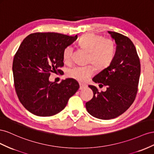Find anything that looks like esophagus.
<instances>
[{
	"label": "esophagus",
	"mask_w": 154,
	"mask_h": 154,
	"mask_svg": "<svg viewBox=\"0 0 154 154\" xmlns=\"http://www.w3.org/2000/svg\"><path fill=\"white\" fill-rule=\"evenodd\" d=\"M86 87H87V86H86V85L80 84V88H79V90H83V89H85V88H86Z\"/></svg>",
	"instance_id": "34e87169"
}]
</instances>
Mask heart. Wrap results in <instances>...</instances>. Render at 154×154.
<instances>
[{"label": "heart", "instance_id": "heart-1", "mask_svg": "<svg viewBox=\"0 0 154 154\" xmlns=\"http://www.w3.org/2000/svg\"><path fill=\"white\" fill-rule=\"evenodd\" d=\"M79 45L85 50L89 52L88 62L95 66L102 69L106 68L112 61L116 51L114 41L112 38H103V36L94 33H88L82 35L79 40ZM73 55V47L68 46L63 53L65 63H69ZM94 72L92 66H75L67 70V75L79 82H84L87 81Z\"/></svg>", "mask_w": 154, "mask_h": 154}]
</instances>
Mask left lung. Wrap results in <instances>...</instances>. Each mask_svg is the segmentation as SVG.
<instances>
[{"label":"left lung","mask_w":154,"mask_h":154,"mask_svg":"<svg viewBox=\"0 0 154 154\" xmlns=\"http://www.w3.org/2000/svg\"><path fill=\"white\" fill-rule=\"evenodd\" d=\"M116 43V51L109 66L92 79L99 87L106 86V90L99 92L89 85L94 91L91 100L86 103L88 112L100 119L108 120L121 116L134 101L137 92L140 64L135 47L123 35L109 32Z\"/></svg>","instance_id":"1"}]
</instances>
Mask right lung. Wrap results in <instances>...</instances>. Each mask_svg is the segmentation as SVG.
I'll list each match as a JSON object with an SVG mask.
<instances>
[{
  "mask_svg": "<svg viewBox=\"0 0 154 154\" xmlns=\"http://www.w3.org/2000/svg\"><path fill=\"white\" fill-rule=\"evenodd\" d=\"M77 38L57 33H35L26 37L13 62L15 91L21 104L41 117L55 115L66 107L79 88L72 78L59 84L49 81L51 72L62 70L64 48Z\"/></svg>",
  "mask_w": 154,
  "mask_h": 154,
  "instance_id": "obj_1",
  "label": "right lung"
}]
</instances>
